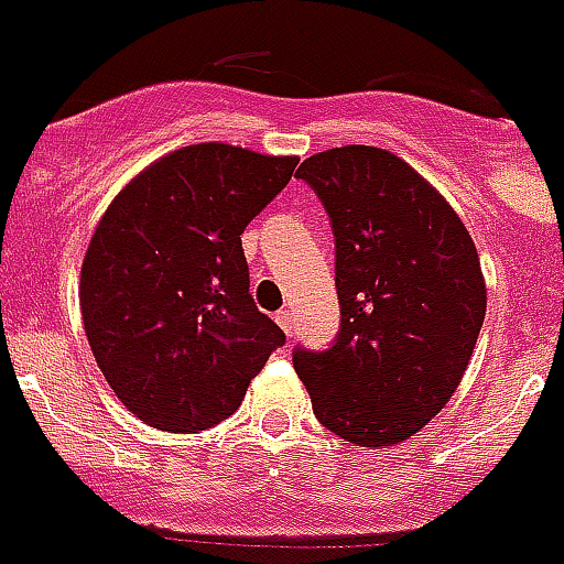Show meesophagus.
<instances>
[{"label": "esophagus", "mask_w": 564, "mask_h": 564, "mask_svg": "<svg viewBox=\"0 0 564 564\" xmlns=\"http://www.w3.org/2000/svg\"><path fill=\"white\" fill-rule=\"evenodd\" d=\"M276 323H280V328L288 334V337H293V315H290L288 310L276 312Z\"/></svg>", "instance_id": "1"}]
</instances>
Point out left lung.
Here are the masks:
<instances>
[{
  "label": "left lung",
  "instance_id": "left-lung-1",
  "mask_svg": "<svg viewBox=\"0 0 564 564\" xmlns=\"http://www.w3.org/2000/svg\"><path fill=\"white\" fill-rule=\"evenodd\" d=\"M295 175L334 232L339 332L293 350L317 422L356 447L420 433L458 389L485 321L477 247L453 205L394 153H315Z\"/></svg>",
  "mask_w": 564,
  "mask_h": 564
}]
</instances>
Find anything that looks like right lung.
Segmentation results:
<instances>
[{
    "instance_id": "1",
    "label": "right lung",
    "mask_w": 564,
    "mask_h": 564,
    "mask_svg": "<svg viewBox=\"0 0 564 564\" xmlns=\"http://www.w3.org/2000/svg\"><path fill=\"white\" fill-rule=\"evenodd\" d=\"M295 164L188 144L139 172L100 216L82 263V321L100 372L144 425H219L284 345L249 293L241 232Z\"/></svg>"
}]
</instances>
